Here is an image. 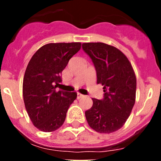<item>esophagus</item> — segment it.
<instances>
[{
  "instance_id": "esophagus-1",
  "label": "esophagus",
  "mask_w": 161,
  "mask_h": 161,
  "mask_svg": "<svg viewBox=\"0 0 161 161\" xmlns=\"http://www.w3.org/2000/svg\"><path fill=\"white\" fill-rule=\"evenodd\" d=\"M84 95L80 94V93H77V99H80L81 97H83Z\"/></svg>"
}]
</instances>
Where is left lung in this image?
<instances>
[{
    "label": "left lung",
    "instance_id": "obj_1",
    "mask_svg": "<svg viewBox=\"0 0 161 161\" xmlns=\"http://www.w3.org/2000/svg\"><path fill=\"white\" fill-rule=\"evenodd\" d=\"M82 48L93 61L97 83L103 85L104 98H92L85 111L91 128L99 133L114 132L125 124L136 102V76L131 64L120 50L103 42H85Z\"/></svg>",
    "mask_w": 161,
    "mask_h": 161
}]
</instances>
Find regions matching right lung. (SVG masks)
I'll use <instances>...</instances> for the list:
<instances>
[{
	"mask_svg": "<svg viewBox=\"0 0 161 161\" xmlns=\"http://www.w3.org/2000/svg\"><path fill=\"white\" fill-rule=\"evenodd\" d=\"M81 47L80 42L47 43L34 54L25 69L22 93L25 109L34 126L52 132L64 123L66 114L76 99V92L56 91L60 74Z\"/></svg>",
	"mask_w": 161,
	"mask_h": 161,
	"instance_id": "obj_1",
	"label": "right lung"
}]
</instances>
